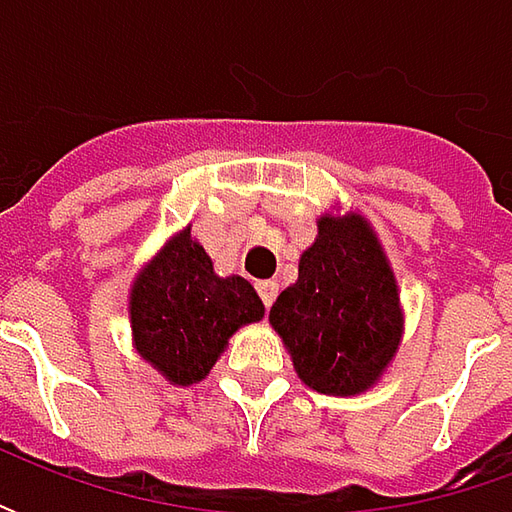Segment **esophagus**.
<instances>
[{
  "label": "esophagus",
  "mask_w": 512,
  "mask_h": 512,
  "mask_svg": "<svg viewBox=\"0 0 512 512\" xmlns=\"http://www.w3.org/2000/svg\"><path fill=\"white\" fill-rule=\"evenodd\" d=\"M259 296H262V302H265V307H270L273 302H276V293H279V285L276 282H270V279H265V282H259Z\"/></svg>",
  "instance_id": "34e87169"
}]
</instances>
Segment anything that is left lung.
<instances>
[{
	"label": "left lung",
	"instance_id": "8db88e82",
	"mask_svg": "<svg viewBox=\"0 0 512 512\" xmlns=\"http://www.w3.org/2000/svg\"><path fill=\"white\" fill-rule=\"evenodd\" d=\"M299 279L270 307L296 376L325 396H359L399 353V282L373 225L359 210L319 216Z\"/></svg>",
	"mask_w": 512,
	"mask_h": 512
}]
</instances>
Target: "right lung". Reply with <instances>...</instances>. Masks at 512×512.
<instances>
[{
	"label": "right lung",
	"instance_id": "add662e5",
	"mask_svg": "<svg viewBox=\"0 0 512 512\" xmlns=\"http://www.w3.org/2000/svg\"><path fill=\"white\" fill-rule=\"evenodd\" d=\"M133 347L165 382L199 384L239 327L265 316L259 293L242 276H219L190 233H173L142 267L128 296Z\"/></svg>",
	"mask_w": 512,
	"mask_h": 512
}]
</instances>
